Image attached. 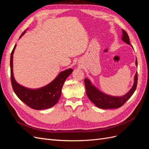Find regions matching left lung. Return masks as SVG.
Returning a JSON list of instances; mask_svg holds the SVG:
<instances>
[{
  "label": "left lung",
  "mask_w": 149,
  "mask_h": 149,
  "mask_svg": "<svg viewBox=\"0 0 149 149\" xmlns=\"http://www.w3.org/2000/svg\"><path fill=\"white\" fill-rule=\"evenodd\" d=\"M122 40L127 44L130 45L129 36L124 30H123ZM136 65L137 66V59L136 61ZM84 84L88 98L97 107L103 109H114V108H118L123 106L132 96L136 91L137 84V72L134 76V82L132 88L127 93L122 96H112L104 93L100 90H99L95 86L93 85L91 81L88 78L84 79Z\"/></svg>",
  "instance_id": "left-lung-1"
}]
</instances>
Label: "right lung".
<instances>
[{
    "instance_id": "1",
    "label": "right lung",
    "mask_w": 149,
    "mask_h": 149,
    "mask_svg": "<svg viewBox=\"0 0 149 149\" xmlns=\"http://www.w3.org/2000/svg\"><path fill=\"white\" fill-rule=\"evenodd\" d=\"M26 32L25 30L20 35V38ZM16 45L14 46L10 55V77L11 83L17 97L25 104L36 110H42L50 108L58 102L61 94V89L66 78L73 72V69L69 68L61 71L57 77L45 86L38 89L25 88L18 83L13 76V55Z\"/></svg>"
}]
</instances>
